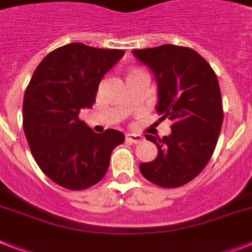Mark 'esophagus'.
<instances>
[{
  "mask_svg": "<svg viewBox=\"0 0 252 252\" xmlns=\"http://www.w3.org/2000/svg\"><path fill=\"white\" fill-rule=\"evenodd\" d=\"M126 140L130 141V143H134V144H136V143H139V141L143 140V136L139 134H126Z\"/></svg>",
  "mask_w": 252,
  "mask_h": 252,
  "instance_id": "1",
  "label": "esophagus"
}]
</instances>
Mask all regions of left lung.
<instances>
[{
  "label": "left lung",
  "mask_w": 252,
  "mask_h": 252,
  "mask_svg": "<svg viewBox=\"0 0 252 252\" xmlns=\"http://www.w3.org/2000/svg\"><path fill=\"white\" fill-rule=\"evenodd\" d=\"M157 82L156 111L172 121L162 139L145 135L158 155L140 163L141 175L162 188H178L196 178L210 161L223 125L218 77L197 51L175 45L132 50Z\"/></svg>",
  "instance_id": "left-lung-1"
}]
</instances>
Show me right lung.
<instances>
[{"instance_id":"obj_1","label":"right lung","mask_w":252,"mask_h":252,"mask_svg":"<svg viewBox=\"0 0 252 252\" xmlns=\"http://www.w3.org/2000/svg\"><path fill=\"white\" fill-rule=\"evenodd\" d=\"M124 50L68 43L42 59L27 87L23 128L37 165L60 187L82 190L104 178L124 132H94L78 113L91 108L101 78Z\"/></svg>"}]
</instances>
